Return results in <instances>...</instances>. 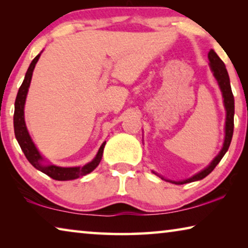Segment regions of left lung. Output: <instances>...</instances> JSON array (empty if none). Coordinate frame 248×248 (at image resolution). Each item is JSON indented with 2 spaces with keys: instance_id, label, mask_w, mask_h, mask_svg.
Segmentation results:
<instances>
[{
  "instance_id": "8db88e82",
  "label": "left lung",
  "mask_w": 248,
  "mask_h": 248,
  "mask_svg": "<svg viewBox=\"0 0 248 248\" xmlns=\"http://www.w3.org/2000/svg\"><path fill=\"white\" fill-rule=\"evenodd\" d=\"M208 59H209V65L210 69H211L213 77L216 78L217 81V84H219V87L222 92V97H223V104H224V108L226 111V118H225V137H224V142H223V146H222L221 151L219 154L212 159V162L210 164L203 169L199 173L195 174L194 176H191L190 178H187L185 180H179V182H176V180H170V179H166L163 177V176H159L157 173H153L155 175H157L158 177H161L162 179L166 180V182H170L171 184H176V185H183V184H187V183H192V182H197V180L203 179L205 176H208L211 171L215 170V167L219 164L222 157L224 156V154L226 153V151L229 150V146L231 144V141H232V137H233V129H234V96L232 93V90H231V84H230V78H229V73L226 71L225 65L223 63V61L221 60L219 56L215 52V50H210L208 53Z\"/></svg>"
}]
</instances>
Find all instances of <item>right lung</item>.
I'll list each match as a JSON object with an SVG mask.
<instances>
[{"label": "right lung", "instance_id": "add662e5", "mask_svg": "<svg viewBox=\"0 0 248 248\" xmlns=\"http://www.w3.org/2000/svg\"><path fill=\"white\" fill-rule=\"evenodd\" d=\"M43 52V51H41ZM41 52L31 61V65L27 70L26 74H25V78L23 84L20 85L17 96L15 99V110H14V132L16 140H17L20 149L25 154V156L28 159V162L35 167L36 170L43 171L44 174L48 175L56 180H72L77 179L81 176L86 174H90L93 171L96 167L102 161L103 152L106 141L103 142L100 145L97 154L95 157L92 159L90 163H87L84 166H75V167H61L53 165L51 163H48L40 154L38 149L36 148L35 143L31 140V137L29 136V132L26 127V123H25V116H24V108L25 103H26V97L28 93V89L31 86V81L32 77L33 69H35L36 63L38 62Z\"/></svg>", "mask_w": 248, "mask_h": 248}]
</instances>
